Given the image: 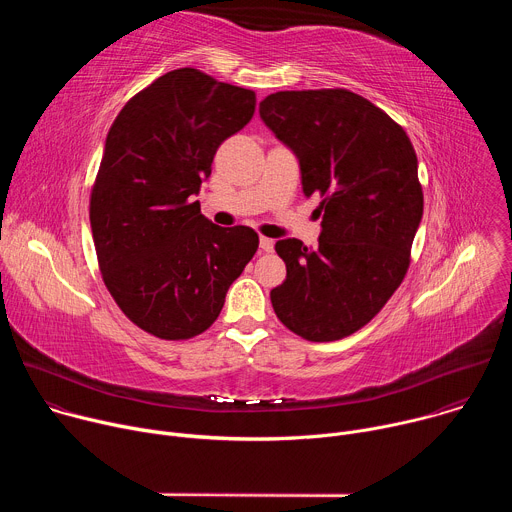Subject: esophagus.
I'll use <instances>...</instances> for the list:
<instances>
[{
	"instance_id": "obj_1",
	"label": "esophagus",
	"mask_w": 512,
	"mask_h": 512,
	"mask_svg": "<svg viewBox=\"0 0 512 512\" xmlns=\"http://www.w3.org/2000/svg\"><path fill=\"white\" fill-rule=\"evenodd\" d=\"M273 245H275V243H273L269 237H261V239H259V247H261L265 253H271V251H273Z\"/></svg>"
}]
</instances>
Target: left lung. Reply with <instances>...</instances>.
I'll return each instance as SVG.
<instances>
[{
	"mask_svg": "<svg viewBox=\"0 0 512 512\" xmlns=\"http://www.w3.org/2000/svg\"><path fill=\"white\" fill-rule=\"evenodd\" d=\"M259 115L324 212L316 249L275 243L287 275L271 289L273 310L306 340H340L369 324L407 273L423 214L415 150L401 125L346 89L279 91Z\"/></svg>",
	"mask_w": 512,
	"mask_h": 512,
	"instance_id": "obj_1",
	"label": "left lung"
}]
</instances>
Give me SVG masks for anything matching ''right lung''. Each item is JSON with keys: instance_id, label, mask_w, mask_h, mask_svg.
I'll return each instance as SVG.
<instances>
[{"instance_id": "1", "label": "right lung", "mask_w": 512, "mask_h": 512, "mask_svg": "<svg viewBox=\"0 0 512 512\" xmlns=\"http://www.w3.org/2000/svg\"><path fill=\"white\" fill-rule=\"evenodd\" d=\"M253 113V91L178 68L107 133L89 210L99 269L121 312L158 338L210 328L259 247L253 229L212 225L194 200L218 145Z\"/></svg>"}]
</instances>
